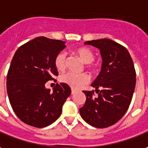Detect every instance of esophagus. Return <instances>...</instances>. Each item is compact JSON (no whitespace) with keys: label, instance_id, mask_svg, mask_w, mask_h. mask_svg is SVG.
Listing matches in <instances>:
<instances>
[{"label":"esophagus","instance_id":"obj_1","mask_svg":"<svg viewBox=\"0 0 148 148\" xmlns=\"http://www.w3.org/2000/svg\"><path fill=\"white\" fill-rule=\"evenodd\" d=\"M76 92V90H74V89H72V94H74Z\"/></svg>","mask_w":148,"mask_h":148}]
</instances>
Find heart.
Listing matches in <instances>:
<instances>
[{
  "mask_svg": "<svg viewBox=\"0 0 148 148\" xmlns=\"http://www.w3.org/2000/svg\"><path fill=\"white\" fill-rule=\"evenodd\" d=\"M74 53L77 55L81 59V60L84 63L87 64L86 67L88 69H89L92 72H94L97 68L95 64L92 63L94 60V54L89 48L86 47H80L78 48L75 49ZM55 67L57 69L58 72H63L66 69L67 67V56L64 52H60L57 55L55 60H54ZM90 80L89 76L85 73L83 74H74L68 72L60 77V82L67 84L69 87H71L73 89H78L84 84L88 83Z\"/></svg>",
  "mask_w": 148,
  "mask_h": 148,
  "instance_id": "1",
  "label": "heart"
}]
</instances>
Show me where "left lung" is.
Segmentation results:
<instances>
[{"instance_id": "obj_1", "label": "left lung", "mask_w": 148, "mask_h": 148, "mask_svg": "<svg viewBox=\"0 0 148 148\" xmlns=\"http://www.w3.org/2000/svg\"><path fill=\"white\" fill-rule=\"evenodd\" d=\"M100 50L102 57L101 71L92 86L94 91H84L86 101L80 109L82 119L97 128L114 125L123 117L133 97L136 72L127 49L116 42L97 39L84 42Z\"/></svg>"}]
</instances>
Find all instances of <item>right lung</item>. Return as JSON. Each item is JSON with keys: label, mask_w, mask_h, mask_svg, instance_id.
<instances>
[{"label": "right lung", "mask_w": 148, "mask_h": 148, "mask_svg": "<svg viewBox=\"0 0 148 148\" xmlns=\"http://www.w3.org/2000/svg\"><path fill=\"white\" fill-rule=\"evenodd\" d=\"M65 42L38 37L16 51L7 74V92L18 119L32 127L42 128L60 118L71 88L58 83L53 91L45 87L58 76L55 58Z\"/></svg>", "instance_id": "obj_1"}]
</instances>
